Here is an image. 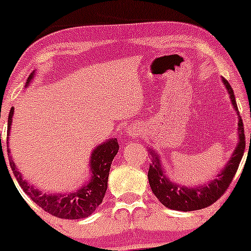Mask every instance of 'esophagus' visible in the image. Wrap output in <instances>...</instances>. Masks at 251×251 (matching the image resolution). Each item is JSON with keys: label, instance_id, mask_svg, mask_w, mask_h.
<instances>
[{"label": "esophagus", "instance_id": "1", "mask_svg": "<svg viewBox=\"0 0 251 251\" xmlns=\"http://www.w3.org/2000/svg\"><path fill=\"white\" fill-rule=\"evenodd\" d=\"M126 133H127V136H130V137H137V136L141 135V131L140 128L137 127H131L126 131Z\"/></svg>", "mask_w": 251, "mask_h": 251}]
</instances>
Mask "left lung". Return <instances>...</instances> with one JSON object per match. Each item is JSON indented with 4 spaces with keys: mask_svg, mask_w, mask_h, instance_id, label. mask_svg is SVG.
<instances>
[{
    "mask_svg": "<svg viewBox=\"0 0 251 251\" xmlns=\"http://www.w3.org/2000/svg\"><path fill=\"white\" fill-rule=\"evenodd\" d=\"M222 82L226 86L232 105H233L238 114V118H239V121H238V137H239V140H238L237 147H235L232 156L229 158L228 163L222 169L221 173L217 175L216 178L206 183V186L204 184V186L193 187V188L187 186H179V184L170 181L169 177H166L158 154L155 151H151L153 161H151V165L149 166L148 171L149 184H151L154 196L159 199L161 204L165 205L169 209L178 210V211H193V210H201L207 207L209 205L214 204L227 191L235 173H237L245 149L244 126H243L242 118L239 116L237 103H235L233 88L231 87L226 78H222Z\"/></svg>",
    "mask_w": 251,
    "mask_h": 251,
    "instance_id": "8db88e82",
    "label": "left lung"
}]
</instances>
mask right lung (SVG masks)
Wrapping results in <instances>:
<instances>
[{
    "label": "right lung",
    "instance_id": "add662e5",
    "mask_svg": "<svg viewBox=\"0 0 251 251\" xmlns=\"http://www.w3.org/2000/svg\"><path fill=\"white\" fill-rule=\"evenodd\" d=\"M35 72L27 77L25 86H29L30 81L34 77ZM14 108H12L8 115V127H7V141H8L9 132L12 126V116H13ZM1 142V135H0ZM8 144V142H7ZM2 146V144H1ZM119 151V144L116 138H111L103 142L97 146V148L91 154L90 168L91 179L83 187L78 188L75 192H69L67 194H46L42 193L40 189H36L34 186L23 178L22 174L18 171L16 164L12 160V156L8 154L9 165H11L13 175L16 176L18 183L22 187L23 191L32 199L35 204L59 219L78 220L87 217L100 206L102 203L104 194L108 188V177H109L110 165L113 159L115 158ZM7 153H11L9 148H7ZM3 154V153H2ZM6 163V161H4Z\"/></svg>",
    "mask_w": 251,
    "mask_h": 251
}]
</instances>
